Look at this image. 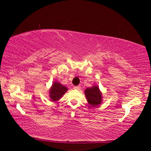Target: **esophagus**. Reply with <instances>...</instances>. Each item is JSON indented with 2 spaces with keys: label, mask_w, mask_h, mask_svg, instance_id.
I'll return each instance as SVG.
<instances>
[{
  "label": "esophagus",
  "mask_w": 151,
  "mask_h": 151,
  "mask_svg": "<svg viewBox=\"0 0 151 151\" xmlns=\"http://www.w3.org/2000/svg\"><path fill=\"white\" fill-rule=\"evenodd\" d=\"M74 89H75V90H80V89H81V86H74Z\"/></svg>",
  "instance_id": "esophagus-1"
}]
</instances>
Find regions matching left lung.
<instances>
[{"mask_svg": "<svg viewBox=\"0 0 151 151\" xmlns=\"http://www.w3.org/2000/svg\"><path fill=\"white\" fill-rule=\"evenodd\" d=\"M85 94L88 104L92 107L99 106L103 102V94L97 85L86 88Z\"/></svg>", "mask_w": 151, "mask_h": 151, "instance_id": "1", "label": "left lung"}]
</instances>
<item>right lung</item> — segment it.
I'll return each mask as SVG.
<instances>
[{
  "label": "right lung",
  "instance_id": "obj_1",
  "mask_svg": "<svg viewBox=\"0 0 151 151\" xmlns=\"http://www.w3.org/2000/svg\"><path fill=\"white\" fill-rule=\"evenodd\" d=\"M68 88L65 85H63L59 82H53L52 86L49 89V97L50 100L53 102H57L62 98Z\"/></svg>",
  "mask_w": 151,
  "mask_h": 151
}]
</instances>
